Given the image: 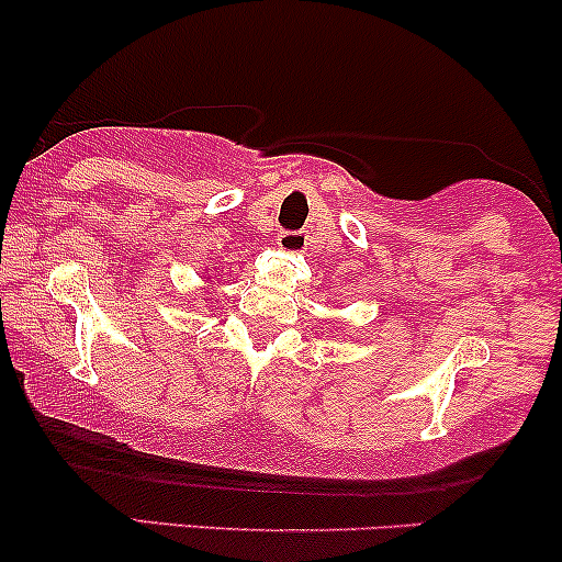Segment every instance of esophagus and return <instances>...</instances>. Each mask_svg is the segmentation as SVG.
<instances>
[{"label":"esophagus","mask_w":562,"mask_h":562,"mask_svg":"<svg viewBox=\"0 0 562 562\" xmlns=\"http://www.w3.org/2000/svg\"><path fill=\"white\" fill-rule=\"evenodd\" d=\"M306 232H280L277 235V248L285 250V254H301L306 248Z\"/></svg>","instance_id":"obj_1"}]
</instances>
